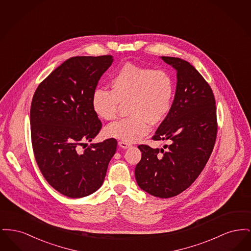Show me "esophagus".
I'll list each match as a JSON object with an SVG mask.
<instances>
[{
	"mask_svg": "<svg viewBox=\"0 0 251 251\" xmlns=\"http://www.w3.org/2000/svg\"><path fill=\"white\" fill-rule=\"evenodd\" d=\"M119 146L121 147L122 149H128V148H130V147H131V145H130V144L126 143V142H123V141H120V142H119Z\"/></svg>",
	"mask_w": 251,
	"mask_h": 251,
	"instance_id": "1",
	"label": "esophagus"
}]
</instances>
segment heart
Wrapping results in <instances>:
<instances>
[{
    "instance_id": "1",
    "label": "heart",
    "mask_w": 251,
    "mask_h": 251,
    "mask_svg": "<svg viewBox=\"0 0 251 251\" xmlns=\"http://www.w3.org/2000/svg\"><path fill=\"white\" fill-rule=\"evenodd\" d=\"M112 90L97 88L92 104L97 115L105 120H114L120 102H127L129 117L107 126V136L126 143L136 142L152 125L168 116L175 98L172 76L165 71L143 68L131 63L123 65L111 79Z\"/></svg>"
}]
</instances>
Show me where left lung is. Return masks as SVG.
<instances>
[{"instance_id": "obj_1", "label": "left lung", "mask_w": 251, "mask_h": 251, "mask_svg": "<svg viewBox=\"0 0 251 251\" xmlns=\"http://www.w3.org/2000/svg\"><path fill=\"white\" fill-rule=\"evenodd\" d=\"M177 71L173 106L152 139L167 140L164 149L139 145L142 151L135 179L144 191L161 199L187 189L201 173L215 147V96L201 74L187 61L162 56Z\"/></svg>"}]
</instances>
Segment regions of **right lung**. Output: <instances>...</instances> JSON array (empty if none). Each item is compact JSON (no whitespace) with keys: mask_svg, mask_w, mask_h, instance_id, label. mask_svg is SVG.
Returning a JSON list of instances; mask_svg holds the SVG:
<instances>
[{"mask_svg":"<svg viewBox=\"0 0 251 251\" xmlns=\"http://www.w3.org/2000/svg\"><path fill=\"white\" fill-rule=\"evenodd\" d=\"M112 55L66 60L36 88L30 110L31 139L36 164L56 191L83 198L102 184L118 142L92 141L102 125L92 104L98 83L113 63Z\"/></svg>","mask_w":251,"mask_h":251,"instance_id":"1","label":"right lung"}]
</instances>
